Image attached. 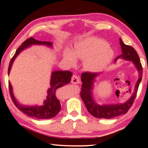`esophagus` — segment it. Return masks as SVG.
Returning <instances> with one entry per match:
<instances>
[{
	"mask_svg": "<svg viewBox=\"0 0 148 148\" xmlns=\"http://www.w3.org/2000/svg\"><path fill=\"white\" fill-rule=\"evenodd\" d=\"M71 83L73 84H77L80 83V79L79 77L76 75H73L71 78Z\"/></svg>",
	"mask_w": 148,
	"mask_h": 148,
	"instance_id": "esophagus-1",
	"label": "esophagus"
}]
</instances>
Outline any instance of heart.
<instances>
[{
	"label": "heart",
	"instance_id": "b5f03b06",
	"mask_svg": "<svg viewBox=\"0 0 148 148\" xmlns=\"http://www.w3.org/2000/svg\"><path fill=\"white\" fill-rule=\"evenodd\" d=\"M63 56L71 65L76 64V58L85 60L84 66L86 69L96 72L104 69L110 63L113 57V50L104 40L90 37L75 44L72 52L64 50Z\"/></svg>",
	"mask_w": 148,
	"mask_h": 148
}]
</instances>
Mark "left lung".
Wrapping results in <instances>:
<instances>
[{
    "label": "left lung",
    "instance_id": "8db88e82",
    "mask_svg": "<svg viewBox=\"0 0 148 148\" xmlns=\"http://www.w3.org/2000/svg\"><path fill=\"white\" fill-rule=\"evenodd\" d=\"M119 40H120L122 54L115 58L114 62H116L119 58H123L124 60L132 62L138 71V79L135 84L132 96L126 102L117 103V104L100 105L97 104L93 96L94 82H96V78L99 76L100 73L90 72L83 73L82 74V82L83 84L82 86V92H80L81 98L84 101L88 112L96 118L112 119L115 116H121V114H126L134 102L139 84L142 79L143 68L137 52L133 47L123 43L121 38Z\"/></svg>",
    "mask_w": 148,
    "mask_h": 148
}]
</instances>
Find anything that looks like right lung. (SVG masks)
Segmentation results:
<instances>
[{"mask_svg":"<svg viewBox=\"0 0 148 148\" xmlns=\"http://www.w3.org/2000/svg\"><path fill=\"white\" fill-rule=\"evenodd\" d=\"M32 45H44L48 46V47L52 48V42L39 41V40L34 39V38H28L23 43L21 44V46L17 48L13 57L11 58L9 65V69H8V74L9 75L14 60L17 58V56L21 53V51L30 47ZM72 75V73L69 71H54L52 72L50 88H48L47 91V96H46V100H44L43 104L41 106H38V105L29 106V105L19 104V102L16 100L15 97L14 96L13 87L10 82H9L10 95H11L12 100L20 110L28 116L36 117V118L40 119L53 118L60 112V108H61L60 101L56 94V90L64 85L70 83Z\"/></svg>","mask_w":148,"mask_h":148,"instance_id":"right-lung-1","label":"right lung"}]
</instances>
